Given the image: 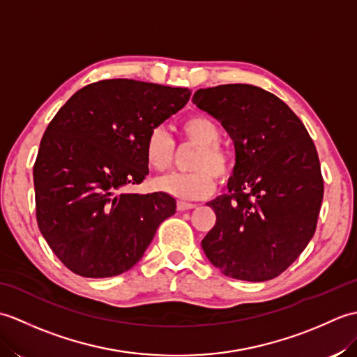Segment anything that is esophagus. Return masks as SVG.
Instances as JSON below:
<instances>
[{
    "mask_svg": "<svg viewBox=\"0 0 357 357\" xmlns=\"http://www.w3.org/2000/svg\"><path fill=\"white\" fill-rule=\"evenodd\" d=\"M196 207V204L192 202H184V201H179L178 202V210L179 211H185V210H192Z\"/></svg>",
    "mask_w": 357,
    "mask_h": 357,
    "instance_id": "obj_1",
    "label": "esophagus"
}]
</instances>
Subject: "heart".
I'll return each instance as SVG.
<instances>
[{
  "label": "heart",
  "instance_id": "obj_1",
  "mask_svg": "<svg viewBox=\"0 0 357 357\" xmlns=\"http://www.w3.org/2000/svg\"><path fill=\"white\" fill-rule=\"evenodd\" d=\"M179 135L184 139L198 146L192 158V172L170 173L158 178L153 185L158 192L170 195L183 201L202 199L215 188V174L218 178H227L231 170V158L221 142H219L218 124L204 115H192L179 124ZM174 156V141L162 127L151 128L144 142V158L146 162L156 172L169 169Z\"/></svg>",
  "mask_w": 357,
  "mask_h": 357
}]
</instances>
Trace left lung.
I'll list each match as a JSON object with an SVG mask.
<instances>
[{
	"label": "left lung",
	"mask_w": 357,
	"mask_h": 357,
	"mask_svg": "<svg viewBox=\"0 0 357 357\" xmlns=\"http://www.w3.org/2000/svg\"><path fill=\"white\" fill-rule=\"evenodd\" d=\"M193 102L221 121L236 150L229 193L208 202L216 224L204 253L225 276L276 278L316 230L324 179L314 142L293 110L261 87L199 89Z\"/></svg>",
	"instance_id": "left-lung-1"
}]
</instances>
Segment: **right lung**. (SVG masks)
Returning a JSON list of instances; mask_svg holds the SVG:
<instances>
[{
    "label": "right lung",
    "instance_id": "add662e5",
    "mask_svg": "<svg viewBox=\"0 0 357 357\" xmlns=\"http://www.w3.org/2000/svg\"><path fill=\"white\" fill-rule=\"evenodd\" d=\"M183 87L104 79L78 90L45 128L33 165L36 221L75 275L130 270L176 211L162 192L123 193L149 174L144 142L190 100Z\"/></svg>",
    "mask_w": 357,
    "mask_h": 357
}]
</instances>
